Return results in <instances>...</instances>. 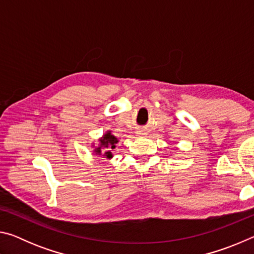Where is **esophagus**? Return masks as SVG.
I'll list each match as a JSON object with an SVG mask.
<instances>
[{
    "label": "esophagus",
    "instance_id": "obj_1",
    "mask_svg": "<svg viewBox=\"0 0 254 254\" xmlns=\"http://www.w3.org/2000/svg\"><path fill=\"white\" fill-rule=\"evenodd\" d=\"M145 134H147V133H145L144 130H140V131L136 132V135H137V136H144Z\"/></svg>",
    "mask_w": 254,
    "mask_h": 254
}]
</instances>
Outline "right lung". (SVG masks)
Listing matches in <instances>:
<instances>
[{
  "mask_svg": "<svg viewBox=\"0 0 254 254\" xmlns=\"http://www.w3.org/2000/svg\"><path fill=\"white\" fill-rule=\"evenodd\" d=\"M119 142V139L114 134H112V131H106L100 139H98V144L92 143L91 147L93 148V154L96 157H102L111 160L113 158L112 150L115 149V144Z\"/></svg>",
  "mask_w": 254,
  "mask_h": 254,
  "instance_id": "right-lung-1",
  "label": "right lung"
}]
</instances>
